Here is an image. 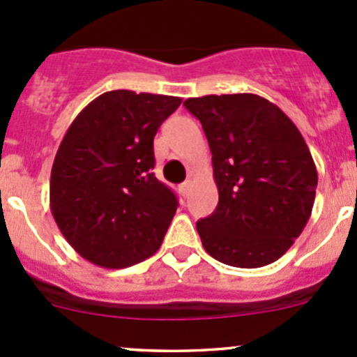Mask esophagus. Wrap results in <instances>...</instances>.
Listing matches in <instances>:
<instances>
[{"mask_svg": "<svg viewBox=\"0 0 357 357\" xmlns=\"http://www.w3.org/2000/svg\"><path fill=\"white\" fill-rule=\"evenodd\" d=\"M190 185H192V183H190V181H185V183H183V185H179V193H181L183 197L188 195V192H190Z\"/></svg>", "mask_w": 357, "mask_h": 357, "instance_id": "34e87169", "label": "esophagus"}]
</instances>
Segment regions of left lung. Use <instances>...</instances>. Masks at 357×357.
<instances>
[{
	"label": "left lung",
	"instance_id": "8db88e82",
	"mask_svg": "<svg viewBox=\"0 0 357 357\" xmlns=\"http://www.w3.org/2000/svg\"><path fill=\"white\" fill-rule=\"evenodd\" d=\"M212 153L219 204L197 222L219 262L262 268L282 257L307 225L318 171L297 126L252 93L188 98Z\"/></svg>",
	"mask_w": 357,
	"mask_h": 357
}]
</instances>
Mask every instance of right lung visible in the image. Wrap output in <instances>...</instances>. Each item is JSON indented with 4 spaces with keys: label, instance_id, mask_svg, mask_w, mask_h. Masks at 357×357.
I'll return each instance as SVG.
<instances>
[{
    "label": "right lung",
    "instance_id": "obj_1",
    "mask_svg": "<svg viewBox=\"0 0 357 357\" xmlns=\"http://www.w3.org/2000/svg\"><path fill=\"white\" fill-rule=\"evenodd\" d=\"M181 98L115 89L79 112L59 146L50 208L86 261L122 269L160 248L178 208L155 178L153 136Z\"/></svg>",
    "mask_w": 357,
    "mask_h": 357
}]
</instances>
